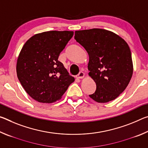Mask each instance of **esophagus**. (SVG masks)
Wrapping results in <instances>:
<instances>
[{
    "label": "esophagus",
    "instance_id": "esophagus-1",
    "mask_svg": "<svg viewBox=\"0 0 148 148\" xmlns=\"http://www.w3.org/2000/svg\"><path fill=\"white\" fill-rule=\"evenodd\" d=\"M84 76H85V74L82 71H80L79 73L77 74V77H78V78H79V79L83 78V77H84Z\"/></svg>",
    "mask_w": 148,
    "mask_h": 148
}]
</instances>
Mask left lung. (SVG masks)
Returning <instances> with one entry per match:
<instances>
[{
	"instance_id": "8db88e82",
	"label": "left lung",
	"mask_w": 148,
	"mask_h": 148,
	"mask_svg": "<svg viewBox=\"0 0 148 148\" xmlns=\"http://www.w3.org/2000/svg\"><path fill=\"white\" fill-rule=\"evenodd\" d=\"M74 39L89 55V76L97 89L89 96L99 103L116 99L128 86L133 72L131 52L123 39L102 29L75 31Z\"/></svg>"
}]
</instances>
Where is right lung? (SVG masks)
<instances>
[{
  "label": "right lung",
  "mask_w": 148,
  "mask_h": 148,
  "mask_svg": "<svg viewBox=\"0 0 148 148\" xmlns=\"http://www.w3.org/2000/svg\"><path fill=\"white\" fill-rule=\"evenodd\" d=\"M73 35V31H68L44 32L30 38L22 47L17 61V76L35 101L56 102L74 82V77L58 61Z\"/></svg>",
  "instance_id": "1"
}]
</instances>
